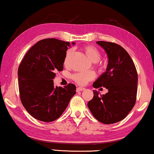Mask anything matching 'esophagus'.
<instances>
[{
    "instance_id": "obj_1",
    "label": "esophagus",
    "mask_w": 154,
    "mask_h": 154,
    "mask_svg": "<svg viewBox=\"0 0 154 154\" xmlns=\"http://www.w3.org/2000/svg\"><path fill=\"white\" fill-rule=\"evenodd\" d=\"M85 90V88H81V87H78V88H76V92H81V91H83Z\"/></svg>"
}]
</instances>
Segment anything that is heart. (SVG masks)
Masks as SVG:
<instances>
[{
  "instance_id": "1",
  "label": "heart",
  "mask_w": 154,
  "mask_h": 154,
  "mask_svg": "<svg viewBox=\"0 0 154 154\" xmlns=\"http://www.w3.org/2000/svg\"><path fill=\"white\" fill-rule=\"evenodd\" d=\"M83 51L87 57L91 62H95L97 67L100 70H103L106 68V62L101 61L100 58L101 53L99 49L92 46H86L83 48ZM73 55V50L69 49L66 52L64 59V64L65 66L69 65L71 59ZM95 78V73L92 72H78L72 75L73 81L80 85H85Z\"/></svg>"
}]
</instances>
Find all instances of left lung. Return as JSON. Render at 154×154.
<instances>
[{
	"instance_id": "1",
	"label": "left lung",
	"mask_w": 154,
	"mask_h": 154,
	"mask_svg": "<svg viewBox=\"0 0 154 154\" xmlns=\"http://www.w3.org/2000/svg\"><path fill=\"white\" fill-rule=\"evenodd\" d=\"M108 56L106 72L92 86L103 87L108 92L99 95L93 90L94 97L88 106L94 117L101 123L111 124L122 121L131 112L135 104L137 90V72L128 52L119 44L99 41Z\"/></svg>"
}]
</instances>
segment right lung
<instances>
[{"label": "right lung", "mask_w": 154, "mask_h": 154, "mask_svg": "<svg viewBox=\"0 0 154 154\" xmlns=\"http://www.w3.org/2000/svg\"><path fill=\"white\" fill-rule=\"evenodd\" d=\"M74 44V43H73ZM69 42L40 40L26 53L18 69L19 97L31 116L42 122L59 118L75 94V85L54 88L55 72L63 70Z\"/></svg>", "instance_id": "add662e5"}]
</instances>
